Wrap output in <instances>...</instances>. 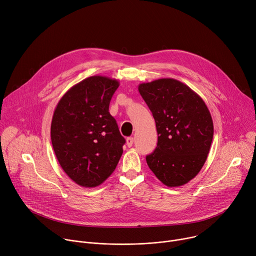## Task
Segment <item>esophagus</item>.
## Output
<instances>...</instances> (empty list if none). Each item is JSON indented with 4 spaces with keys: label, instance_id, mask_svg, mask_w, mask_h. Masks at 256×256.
Masks as SVG:
<instances>
[{
    "label": "esophagus",
    "instance_id": "34e87169",
    "mask_svg": "<svg viewBox=\"0 0 256 256\" xmlns=\"http://www.w3.org/2000/svg\"><path fill=\"white\" fill-rule=\"evenodd\" d=\"M132 144H134V138H130H130H126V146H128V148H130Z\"/></svg>",
    "mask_w": 256,
    "mask_h": 256
}]
</instances>
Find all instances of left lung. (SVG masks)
I'll return each instance as SVG.
<instances>
[{"mask_svg": "<svg viewBox=\"0 0 256 256\" xmlns=\"http://www.w3.org/2000/svg\"><path fill=\"white\" fill-rule=\"evenodd\" d=\"M156 122L157 147L146 160L163 184H188L202 168L214 136V124L204 100L174 79L138 85Z\"/></svg>", "mask_w": 256, "mask_h": 256, "instance_id": "obj_1", "label": "left lung"}]
</instances>
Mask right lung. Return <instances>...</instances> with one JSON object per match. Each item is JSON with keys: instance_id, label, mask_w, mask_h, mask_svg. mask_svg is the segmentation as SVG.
<instances>
[{"instance_id": "right-lung-1", "label": "right lung", "mask_w": 256, "mask_h": 256, "mask_svg": "<svg viewBox=\"0 0 256 256\" xmlns=\"http://www.w3.org/2000/svg\"><path fill=\"white\" fill-rule=\"evenodd\" d=\"M120 83L92 76L72 86L58 101L52 120L54 154L66 174L84 188L100 186L122 155L124 138L109 103Z\"/></svg>"}]
</instances>
